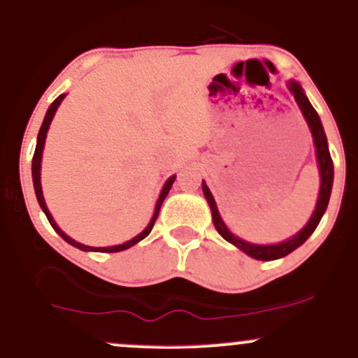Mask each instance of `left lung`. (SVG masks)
Returning <instances> with one entry per match:
<instances>
[{
	"instance_id": "8db88e82",
	"label": "left lung",
	"mask_w": 358,
	"mask_h": 358,
	"mask_svg": "<svg viewBox=\"0 0 358 358\" xmlns=\"http://www.w3.org/2000/svg\"><path fill=\"white\" fill-rule=\"evenodd\" d=\"M287 89H289V92L293 94L294 99H296L298 108L301 109L303 117H305L306 124L311 131V136H313V143H315V151H316V163H318V171H320L318 200H316L315 210L311 213L310 220H308L305 227H303L298 234H294L293 237H289V239L279 242V244H268V245L252 244V242L241 239V237L234 236V234L227 229V225L224 224V220H222L219 213V208H217L215 200H213L210 188L207 187V183L202 182L203 195L205 199H207L208 207H210L212 210V220H213V225H215L217 232H219L225 241L231 242V244L236 245V248H239L242 252H245L250 257L257 259V261H274V259H281L287 256V254L293 252L294 249H298L301 244H305L308 237H310L311 234L315 232V229L318 227L323 213L327 212L328 202H330V195H331V187H334V162H331L330 150H328L327 134H324V129L322 126V121H320L318 113H316L313 106L310 104L305 90H303V87L296 80L287 82Z\"/></svg>"
}]
</instances>
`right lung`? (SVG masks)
Instances as JSON below:
<instances>
[{
	"label": "right lung",
	"mask_w": 358,
	"mask_h": 358,
	"mask_svg": "<svg viewBox=\"0 0 358 358\" xmlns=\"http://www.w3.org/2000/svg\"><path fill=\"white\" fill-rule=\"evenodd\" d=\"M64 97H65V94H60V96L57 97V99L52 102V104H50V108H48V110H47V114H45V119H43V122H42V127H40V131H38V138H36V148H35L34 162H31V178H34V187H35V195H36V200H38L40 207H42V210H43L45 215H47V219H48V222H50V225H52V227L55 229V232L59 234V236H60L62 239H64L65 242H69V244L73 245V248H77V249H80V250H85V252H119V250H124V249H129V248H133L134 244H138L139 241H143V239H145V237L148 236V234L151 232V229H153V225H155L156 219H158L159 207H162L163 200L166 199L168 192H170L171 185H173V182H175V178H176V176H175V175H173V176H170V178L166 180V183L163 185V188H162V193H159V196H158V202H156L155 213H153V217H151L150 224H148L145 231H143L141 234H138L136 237H133V239H131V241L124 242V244H119V245H110V248H90V245H84V244H80V242L73 241L72 237H69L67 234H65L64 231H62V229L59 227V225L55 224V220H53L52 213H50V210H48L47 203H45V199H43V192H42V182H40V170H42V155H43L45 139H47V133H48V127H50V122H52V119H53V116H55L57 109H59L60 102L64 101Z\"/></svg>",
	"instance_id": "obj_1"
}]
</instances>
